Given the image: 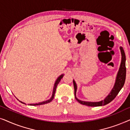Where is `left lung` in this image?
I'll list each match as a JSON object with an SVG mask.
<instances>
[{"label": "left lung", "mask_w": 130, "mask_h": 130, "mask_svg": "<svg viewBox=\"0 0 130 130\" xmlns=\"http://www.w3.org/2000/svg\"><path fill=\"white\" fill-rule=\"evenodd\" d=\"M121 53V64L120 69L117 73L116 80H115V85L113 86V88L111 91L109 93L107 96L105 98L104 100H102L99 102H87V101H83L78 99L76 96V90H77V85L75 82V81L73 80V85L74 89V96H75V98L80 104L85 105L86 106H99L105 105L109 104L112 101L115 99V98L118 95L119 92L120 91L122 87H123L124 83H125V77H126V67H125V55L124 53V49L122 47H120Z\"/></svg>", "instance_id": "obj_1"}]
</instances>
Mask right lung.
I'll use <instances>...</instances> for the list:
<instances>
[{
  "label": "right lung",
  "instance_id": "right-lung-1",
  "mask_svg": "<svg viewBox=\"0 0 130 130\" xmlns=\"http://www.w3.org/2000/svg\"><path fill=\"white\" fill-rule=\"evenodd\" d=\"M64 76V74H62L60 75L59 77H58L57 79L56 82L54 83V88H53V94H52V96L50 99L47 101H44V102H40V103H38V104H30L31 105H32V106H35V105H44V104H47V103H49L52 101V100L53 99H54V95H55V92H56V88H57V85L59 82L61 80V79L63 78ZM21 102H22V104H24V103H23L22 102H21Z\"/></svg>",
  "mask_w": 130,
  "mask_h": 130
}]
</instances>
